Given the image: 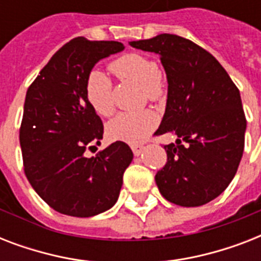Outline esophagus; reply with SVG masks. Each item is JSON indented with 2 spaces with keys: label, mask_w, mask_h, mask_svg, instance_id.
<instances>
[{
  "label": "esophagus",
  "mask_w": 261,
  "mask_h": 261,
  "mask_svg": "<svg viewBox=\"0 0 261 261\" xmlns=\"http://www.w3.org/2000/svg\"><path fill=\"white\" fill-rule=\"evenodd\" d=\"M130 147L131 150H133V153H134V155H139L143 150L142 145H138V143H133V145H130Z\"/></svg>",
  "instance_id": "34e87169"
}]
</instances>
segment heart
Wrapping results in <instances>:
<instances>
[{"label":"heart","instance_id":"b5f03b06","mask_svg":"<svg viewBox=\"0 0 261 261\" xmlns=\"http://www.w3.org/2000/svg\"><path fill=\"white\" fill-rule=\"evenodd\" d=\"M110 69L120 80L141 84L143 96L149 101H161L165 96V85L160 75V67L154 59L142 54H126L111 62ZM85 96L89 104L101 116L114 112V87L108 75L100 70H92L85 81ZM159 116L154 111L122 112L107 124V134L114 141L128 143L142 142L154 131Z\"/></svg>","mask_w":261,"mask_h":261}]
</instances>
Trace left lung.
<instances>
[{
    "label": "left lung",
    "instance_id": "obj_1",
    "mask_svg": "<svg viewBox=\"0 0 261 261\" xmlns=\"http://www.w3.org/2000/svg\"><path fill=\"white\" fill-rule=\"evenodd\" d=\"M130 46L159 54L167 73V108L155 135L173 131L178 139L164 146L160 192L177 206L206 204L226 190L243 157L247 119L239 88L208 51L186 38L161 34Z\"/></svg>",
    "mask_w": 261,
    "mask_h": 261
}]
</instances>
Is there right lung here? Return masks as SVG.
Returning <instances> with one entry per match:
<instances>
[{
  "label": "right lung",
  "instance_id": "add662e5",
  "mask_svg": "<svg viewBox=\"0 0 261 261\" xmlns=\"http://www.w3.org/2000/svg\"><path fill=\"white\" fill-rule=\"evenodd\" d=\"M119 42L71 39L55 53L27 90L20 146L28 181L61 214L92 217L114 206L133 151L116 141L96 157L104 126L85 96L88 74Z\"/></svg>",
  "mask_w": 261,
  "mask_h": 261
}]
</instances>
